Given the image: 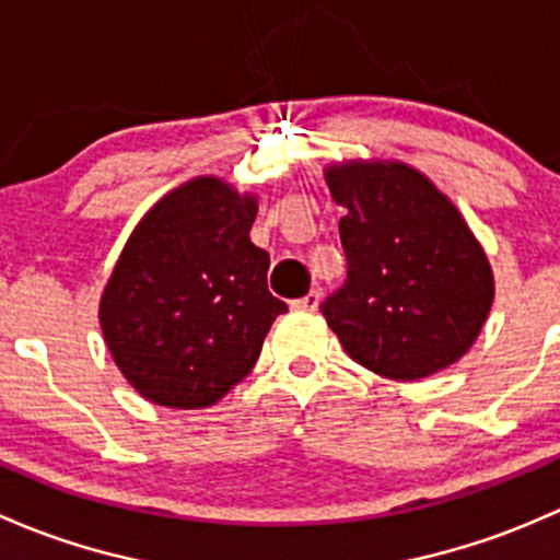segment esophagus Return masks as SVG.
<instances>
[{"label":"esophagus","instance_id":"obj_1","mask_svg":"<svg viewBox=\"0 0 560 560\" xmlns=\"http://www.w3.org/2000/svg\"><path fill=\"white\" fill-rule=\"evenodd\" d=\"M318 302H320V291H310V293H304L302 299H296V302H293V307L296 310H318Z\"/></svg>","mask_w":560,"mask_h":560}]
</instances>
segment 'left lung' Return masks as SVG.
<instances>
[{
	"label": "left lung",
	"mask_w": 560,
	"mask_h": 560,
	"mask_svg": "<svg viewBox=\"0 0 560 560\" xmlns=\"http://www.w3.org/2000/svg\"><path fill=\"white\" fill-rule=\"evenodd\" d=\"M348 278L320 304L345 353L390 380H420L458 361L493 302L480 242L445 194L396 161L326 172Z\"/></svg>",
	"instance_id": "8db88e82"
}]
</instances>
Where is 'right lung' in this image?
<instances>
[{"label": "right lung", "mask_w": 560, "mask_h": 560, "mask_svg": "<svg viewBox=\"0 0 560 560\" xmlns=\"http://www.w3.org/2000/svg\"><path fill=\"white\" fill-rule=\"evenodd\" d=\"M256 199L196 177L140 221L100 304L124 377L161 407H210L250 372L288 310L267 288L269 253L250 242Z\"/></svg>", "instance_id": "obj_1"}]
</instances>
